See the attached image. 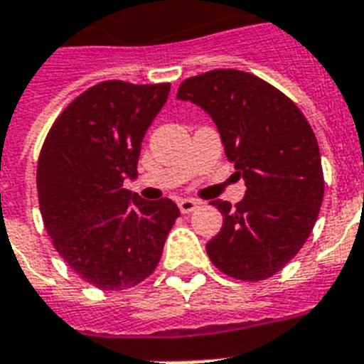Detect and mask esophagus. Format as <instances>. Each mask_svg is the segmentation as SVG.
<instances>
[{"mask_svg": "<svg viewBox=\"0 0 364 364\" xmlns=\"http://www.w3.org/2000/svg\"><path fill=\"white\" fill-rule=\"evenodd\" d=\"M177 205H179V210H181L183 215H187V213H192V210H196L198 209V205H200V201H196V200H179V203H177Z\"/></svg>", "mask_w": 364, "mask_h": 364, "instance_id": "34e87169", "label": "esophagus"}]
</instances>
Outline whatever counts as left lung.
Returning a JSON list of instances; mask_svg holds the SVG:
<instances>
[{"label": "left lung", "instance_id": "obj_1", "mask_svg": "<svg viewBox=\"0 0 364 364\" xmlns=\"http://www.w3.org/2000/svg\"><path fill=\"white\" fill-rule=\"evenodd\" d=\"M177 100L209 112L225 157L246 181L235 207L210 201L224 225L207 242V255L229 277L268 279L300 252L318 218L323 172L313 127L291 97L240 70L185 79Z\"/></svg>", "mask_w": 364, "mask_h": 364}]
</instances>
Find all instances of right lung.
Returning <instances> with one entry per match:
<instances>
[{
    "mask_svg": "<svg viewBox=\"0 0 364 364\" xmlns=\"http://www.w3.org/2000/svg\"><path fill=\"white\" fill-rule=\"evenodd\" d=\"M170 83L103 81L53 122L36 166L46 231L79 277L124 291L154 274L179 209L124 188L136 177L140 146L163 109Z\"/></svg>",
    "mask_w": 364,
    "mask_h": 364,
    "instance_id": "obj_1",
    "label": "right lung"
}]
</instances>
